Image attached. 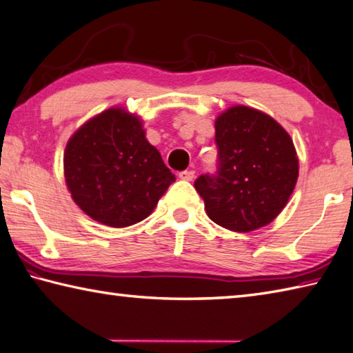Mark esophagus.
Wrapping results in <instances>:
<instances>
[{
	"mask_svg": "<svg viewBox=\"0 0 353 353\" xmlns=\"http://www.w3.org/2000/svg\"><path fill=\"white\" fill-rule=\"evenodd\" d=\"M179 177L182 179V181H187V182H191L194 179V171L191 170H187V171H182L181 174H179Z\"/></svg>",
	"mask_w": 353,
	"mask_h": 353,
	"instance_id": "34e87169",
	"label": "esophagus"
}]
</instances>
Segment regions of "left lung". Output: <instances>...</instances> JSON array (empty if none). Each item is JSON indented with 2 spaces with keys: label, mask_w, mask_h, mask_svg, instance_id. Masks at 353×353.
<instances>
[{
  "label": "left lung",
  "mask_w": 353,
  "mask_h": 353,
  "mask_svg": "<svg viewBox=\"0 0 353 353\" xmlns=\"http://www.w3.org/2000/svg\"><path fill=\"white\" fill-rule=\"evenodd\" d=\"M219 171L194 182L208 217L236 233L276 219L299 174L293 140L270 115L236 105L214 121Z\"/></svg>",
  "instance_id": "left-lung-1"
}]
</instances>
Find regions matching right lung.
<instances>
[{"label":"right lung","mask_w":353,"mask_h":353,"mask_svg":"<svg viewBox=\"0 0 353 353\" xmlns=\"http://www.w3.org/2000/svg\"><path fill=\"white\" fill-rule=\"evenodd\" d=\"M63 166L74 202L112 228L148 217L176 181L146 140L142 119L120 106L94 115L70 136Z\"/></svg>","instance_id":"1"}]
</instances>
